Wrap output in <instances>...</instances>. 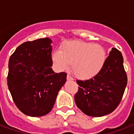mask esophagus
I'll list each match as a JSON object with an SVG mask.
<instances>
[{
    "label": "esophagus",
    "mask_w": 134,
    "mask_h": 134,
    "mask_svg": "<svg viewBox=\"0 0 134 134\" xmlns=\"http://www.w3.org/2000/svg\"><path fill=\"white\" fill-rule=\"evenodd\" d=\"M67 81H72V80H73V79H72V78H71L69 75H67Z\"/></svg>",
    "instance_id": "34e87169"
}]
</instances>
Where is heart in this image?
Returning a JSON list of instances; mask_svg holds the SVG:
<instances>
[{
    "instance_id": "b5f03b06",
    "label": "heart",
    "mask_w": 134,
    "mask_h": 134,
    "mask_svg": "<svg viewBox=\"0 0 134 134\" xmlns=\"http://www.w3.org/2000/svg\"><path fill=\"white\" fill-rule=\"evenodd\" d=\"M53 65L59 71L68 69L71 64L74 75L81 80L95 77L104 68L106 51L98 44L81 41L65 42L52 54Z\"/></svg>"
}]
</instances>
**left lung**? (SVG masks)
I'll return each mask as SVG.
<instances>
[{
	"instance_id": "1",
	"label": "left lung",
	"mask_w": 134,
	"mask_h": 134,
	"mask_svg": "<svg viewBox=\"0 0 134 134\" xmlns=\"http://www.w3.org/2000/svg\"><path fill=\"white\" fill-rule=\"evenodd\" d=\"M76 82L79 87L74 100L82 112L92 117H102L112 113L120 104L127 84L121 52L113 48L97 76L85 81Z\"/></svg>"
}]
</instances>
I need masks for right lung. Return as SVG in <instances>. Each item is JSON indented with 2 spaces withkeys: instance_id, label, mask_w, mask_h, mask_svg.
I'll return each mask as SVG.
<instances>
[{
  "instance_id": "obj_1",
  "label": "right lung",
  "mask_w": 134,
  "mask_h": 134,
  "mask_svg": "<svg viewBox=\"0 0 134 134\" xmlns=\"http://www.w3.org/2000/svg\"><path fill=\"white\" fill-rule=\"evenodd\" d=\"M51 44L48 37L26 42L9 58L7 86L16 106L28 116L48 114L67 81V74L51 68Z\"/></svg>"
}]
</instances>
